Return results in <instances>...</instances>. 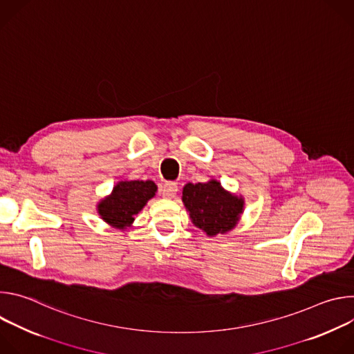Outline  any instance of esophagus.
I'll return each mask as SVG.
<instances>
[{
  "label": "esophagus",
  "instance_id": "34e87169",
  "mask_svg": "<svg viewBox=\"0 0 354 354\" xmlns=\"http://www.w3.org/2000/svg\"><path fill=\"white\" fill-rule=\"evenodd\" d=\"M176 192H178V185H176L175 182H167V183L164 185V187H162V196H164L165 198H172V197H175Z\"/></svg>",
  "mask_w": 354,
  "mask_h": 354
}]
</instances>
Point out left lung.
<instances>
[{
	"mask_svg": "<svg viewBox=\"0 0 354 354\" xmlns=\"http://www.w3.org/2000/svg\"><path fill=\"white\" fill-rule=\"evenodd\" d=\"M182 201L194 227L209 236L232 231L243 213L242 194L228 192L217 179L205 183H186Z\"/></svg>",
	"mask_w": 354,
	"mask_h": 354,
	"instance_id": "8db88e82",
	"label": "left lung"
}]
</instances>
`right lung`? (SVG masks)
Here are the masks:
<instances>
[{
    "mask_svg": "<svg viewBox=\"0 0 354 354\" xmlns=\"http://www.w3.org/2000/svg\"><path fill=\"white\" fill-rule=\"evenodd\" d=\"M157 192L158 186L153 180H119L111 194L97 201L96 212L106 224L123 231L133 225L134 216Z\"/></svg>",
    "mask_w": 354,
    "mask_h": 354,
    "instance_id": "1",
    "label": "right lung"
}]
</instances>
